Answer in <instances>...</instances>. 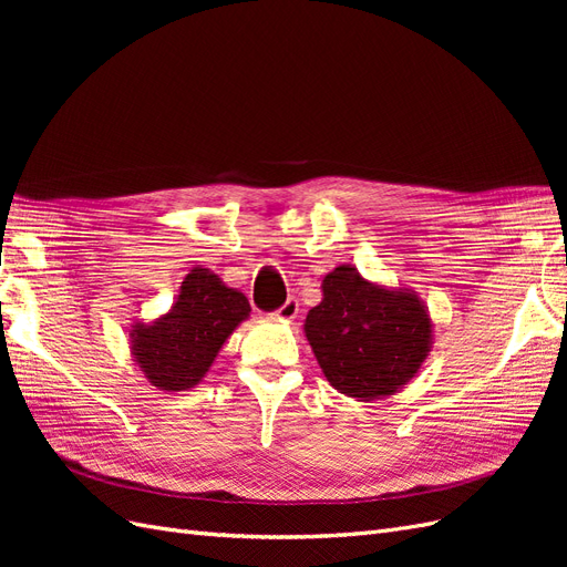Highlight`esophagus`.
I'll return each instance as SVG.
<instances>
[{"mask_svg":"<svg viewBox=\"0 0 567 567\" xmlns=\"http://www.w3.org/2000/svg\"><path fill=\"white\" fill-rule=\"evenodd\" d=\"M298 310H300V305H298V300L296 298H288L277 312H274V317L277 319H281V321H293L296 317H298Z\"/></svg>","mask_w":567,"mask_h":567,"instance_id":"1","label":"esophagus"}]
</instances>
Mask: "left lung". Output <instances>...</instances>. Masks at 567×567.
<instances>
[{
	"label": "left lung",
	"instance_id": "left-lung-1",
	"mask_svg": "<svg viewBox=\"0 0 567 567\" xmlns=\"http://www.w3.org/2000/svg\"><path fill=\"white\" fill-rule=\"evenodd\" d=\"M305 338L338 392L357 402L400 392L433 348V319L411 288H390L340 265L321 281Z\"/></svg>",
	"mask_w": 567,
	"mask_h": 567
}]
</instances>
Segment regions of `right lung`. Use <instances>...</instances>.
I'll use <instances>...</instances> for the list:
<instances>
[{
	"label": "right lung",
	"mask_w": 567,
	"mask_h": 567,
	"mask_svg": "<svg viewBox=\"0 0 567 567\" xmlns=\"http://www.w3.org/2000/svg\"><path fill=\"white\" fill-rule=\"evenodd\" d=\"M248 317L250 302L241 290L210 269L194 267L165 315L132 323L130 352L151 385L182 392L205 379L221 346Z\"/></svg>",
	"instance_id": "right-lung-1"
}]
</instances>
